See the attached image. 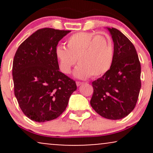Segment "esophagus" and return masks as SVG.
<instances>
[{"label": "esophagus", "mask_w": 153, "mask_h": 153, "mask_svg": "<svg viewBox=\"0 0 153 153\" xmlns=\"http://www.w3.org/2000/svg\"><path fill=\"white\" fill-rule=\"evenodd\" d=\"M82 83H83V82H80V81H76V85H78V86H80V85H81Z\"/></svg>", "instance_id": "esophagus-1"}]
</instances>
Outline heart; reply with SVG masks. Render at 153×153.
<instances>
[{
  "instance_id": "1",
  "label": "heart",
  "mask_w": 153,
  "mask_h": 153,
  "mask_svg": "<svg viewBox=\"0 0 153 153\" xmlns=\"http://www.w3.org/2000/svg\"><path fill=\"white\" fill-rule=\"evenodd\" d=\"M54 53L59 70L64 74H70L78 60L74 75L80 79L104 75L110 70L114 57L109 36L85 31L71 35L66 41V48L57 46Z\"/></svg>"
}]
</instances>
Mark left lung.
Wrapping results in <instances>:
<instances>
[{
  "mask_svg": "<svg viewBox=\"0 0 153 153\" xmlns=\"http://www.w3.org/2000/svg\"><path fill=\"white\" fill-rule=\"evenodd\" d=\"M114 42L113 64L92 82V108L106 119H121L132 111L141 88V65L130 40L115 28H107Z\"/></svg>",
  "mask_w": 153,
  "mask_h": 153,
  "instance_id": "1",
  "label": "left lung"
}]
</instances>
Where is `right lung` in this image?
Returning <instances> with one entry per match:
<instances>
[{
  "label": "right lung",
  "mask_w": 153,
  "mask_h": 153,
  "mask_svg": "<svg viewBox=\"0 0 153 153\" xmlns=\"http://www.w3.org/2000/svg\"><path fill=\"white\" fill-rule=\"evenodd\" d=\"M71 31L44 28L21 44L13 62L14 94L23 113L37 122L53 120L65 110L75 80L59 71L55 49Z\"/></svg>",
  "instance_id": "right-lung-1"
}]
</instances>
